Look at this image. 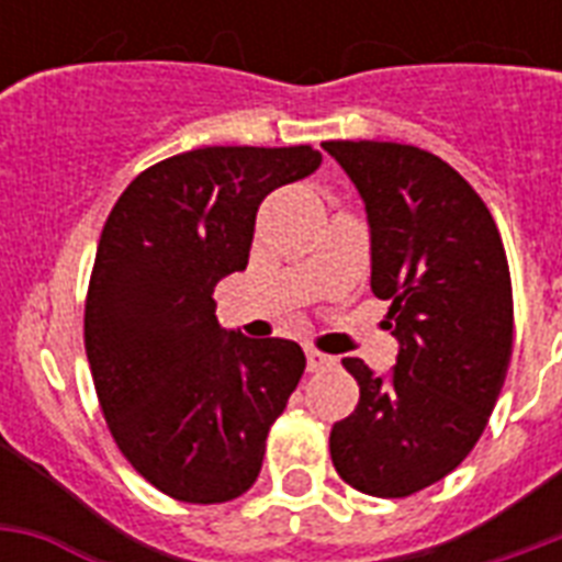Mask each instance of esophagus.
<instances>
[{
    "label": "esophagus",
    "instance_id": "1",
    "mask_svg": "<svg viewBox=\"0 0 562 562\" xmlns=\"http://www.w3.org/2000/svg\"><path fill=\"white\" fill-rule=\"evenodd\" d=\"M306 364H308V370L315 373V370L326 368V364H333V359H329V356H324V352H317V350H312V347H306Z\"/></svg>",
    "mask_w": 562,
    "mask_h": 562
}]
</instances>
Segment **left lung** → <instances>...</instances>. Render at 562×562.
Wrapping results in <instances>:
<instances>
[{
    "mask_svg": "<svg viewBox=\"0 0 562 562\" xmlns=\"http://www.w3.org/2000/svg\"><path fill=\"white\" fill-rule=\"evenodd\" d=\"M356 183L370 224V289L391 300L400 341L379 375L344 359L359 405L335 423L329 452L350 487L402 498L435 484L487 426L514 347V294L496 221L435 154L400 143H324Z\"/></svg>",
    "mask_w": 562,
    "mask_h": 562,
    "instance_id": "obj_1",
    "label": "left lung"
}]
</instances>
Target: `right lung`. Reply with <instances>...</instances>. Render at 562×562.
<instances>
[{"instance_id": "right-lung-1", "label": "right lung", "mask_w": 562, "mask_h": 562, "mask_svg": "<svg viewBox=\"0 0 562 562\" xmlns=\"http://www.w3.org/2000/svg\"><path fill=\"white\" fill-rule=\"evenodd\" d=\"M312 145H212L143 171L101 229L83 344L110 435L166 496L218 505L254 487L300 344L221 329L212 291L245 271L256 210L321 166Z\"/></svg>"}]
</instances>
